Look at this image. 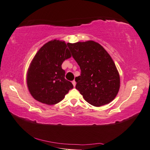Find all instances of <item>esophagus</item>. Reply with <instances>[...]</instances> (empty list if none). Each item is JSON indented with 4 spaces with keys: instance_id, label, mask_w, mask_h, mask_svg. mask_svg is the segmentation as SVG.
<instances>
[{
    "instance_id": "1",
    "label": "esophagus",
    "mask_w": 150,
    "mask_h": 150,
    "mask_svg": "<svg viewBox=\"0 0 150 150\" xmlns=\"http://www.w3.org/2000/svg\"><path fill=\"white\" fill-rule=\"evenodd\" d=\"M72 84H73V86H75V85H76V81H75V80H73V81H72Z\"/></svg>"
}]
</instances>
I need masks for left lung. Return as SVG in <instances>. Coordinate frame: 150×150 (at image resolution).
<instances>
[{
  "instance_id": "obj_1",
  "label": "left lung",
  "mask_w": 150,
  "mask_h": 150,
  "mask_svg": "<svg viewBox=\"0 0 150 150\" xmlns=\"http://www.w3.org/2000/svg\"><path fill=\"white\" fill-rule=\"evenodd\" d=\"M68 46L81 68V75L75 77V88L94 106L110 103L120 88L119 73L110 55L92 40L68 43Z\"/></svg>"
}]
</instances>
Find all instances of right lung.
<instances>
[{"label": "right lung", "mask_w": 150, "mask_h": 150, "mask_svg": "<svg viewBox=\"0 0 150 150\" xmlns=\"http://www.w3.org/2000/svg\"><path fill=\"white\" fill-rule=\"evenodd\" d=\"M68 44L51 40L37 53L28 69L27 84L31 95L40 103L53 105L63 100L73 88L64 78L62 64L71 57Z\"/></svg>", "instance_id": "obj_1"}]
</instances>
